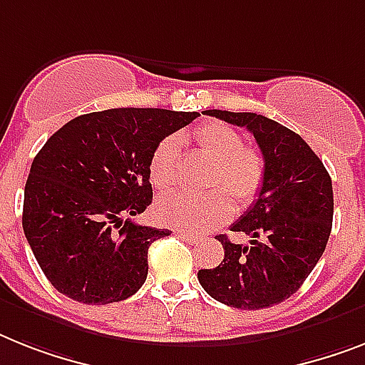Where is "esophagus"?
<instances>
[{"label": "esophagus", "instance_id": "34e87169", "mask_svg": "<svg viewBox=\"0 0 365 365\" xmlns=\"http://www.w3.org/2000/svg\"><path fill=\"white\" fill-rule=\"evenodd\" d=\"M177 235H179L180 239L186 240V242H190V244H195L197 240H200V237H197V235L188 233V231H177Z\"/></svg>", "mask_w": 365, "mask_h": 365}]
</instances>
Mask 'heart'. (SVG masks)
Returning <instances> with one entry per match:
<instances>
[{
    "instance_id": "1",
    "label": "heart",
    "mask_w": 365,
    "mask_h": 365,
    "mask_svg": "<svg viewBox=\"0 0 365 365\" xmlns=\"http://www.w3.org/2000/svg\"><path fill=\"white\" fill-rule=\"evenodd\" d=\"M195 145L215 160L207 195L175 194L162 197L155 205V216L168 227L186 231H209L224 224L233 215L235 203L246 209L255 203L264 185V158L254 147L244 145L237 128L222 121H209L192 134ZM182 170V140L171 134L158 143L150 155V182L160 192L177 186Z\"/></svg>"
}]
</instances>
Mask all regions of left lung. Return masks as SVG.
Listing matches in <instances>:
<instances>
[{
  "mask_svg": "<svg viewBox=\"0 0 365 365\" xmlns=\"http://www.w3.org/2000/svg\"><path fill=\"white\" fill-rule=\"evenodd\" d=\"M254 134L264 158L257 201L231 231L248 235L235 244L218 235L224 261L197 272L201 287L231 308L263 309L287 300L306 282L332 231V179L312 147L287 126L257 113L207 110Z\"/></svg>",
  "mask_w": 365,
  "mask_h": 365,
  "instance_id": "obj_1",
  "label": "left lung"
}]
</instances>
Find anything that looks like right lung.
Wrapping results in <instances>:
<instances>
[{"label": "right lung", "mask_w": 365, "mask_h": 365, "mask_svg": "<svg viewBox=\"0 0 365 365\" xmlns=\"http://www.w3.org/2000/svg\"><path fill=\"white\" fill-rule=\"evenodd\" d=\"M197 111L113 108L74 117L44 143L22 225L50 284L81 304L121 302L145 284L147 252L170 230L132 222L153 201L149 162Z\"/></svg>", "instance_id": "obj_1"}]
</instances>
